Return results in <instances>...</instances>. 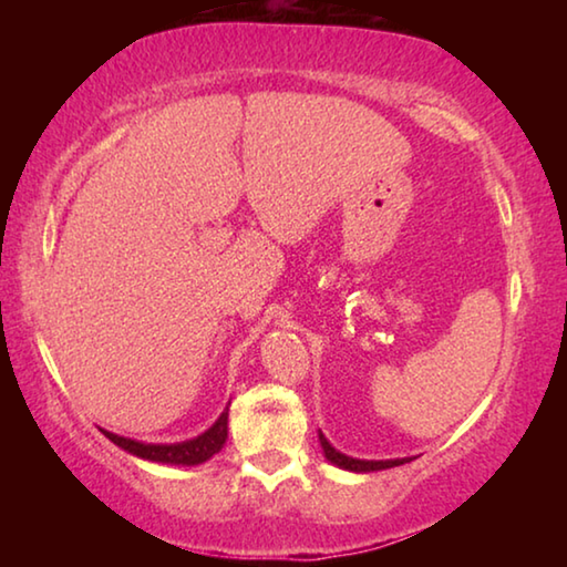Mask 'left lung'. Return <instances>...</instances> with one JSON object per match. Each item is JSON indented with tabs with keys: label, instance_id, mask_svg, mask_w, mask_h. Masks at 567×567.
<instances>
[{
	"label": "left lung",
	"instance_id": "1",
	"mask_svg": "<svg viewBox=\"0 0 567 567\" xmlns=\"http://www.w3.org/2000/svg\"><path fill=\"white\" fill-rule=\"evenodd\" d=\"M320 443L324 450V457H328L330 463H334L338 467H344V470H352V473H372V470H388V467H395L402 463H410L408 457H402V460H354V457H348V455L338 453V450L328 443V437H324L322 433H320Z\"/></svg>",
	"mask_w": 567,
	"mask_h": 567
}]
</instances>
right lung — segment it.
I'll list each match as a JSON object with an SVG mask.
<instances>
[{"label":"right lung","instance_id":"obj_1","mask_svg":"<svg viewBox=\"0 0 567 567\" xmlns=\"http://www.w3.org/2000/svg\"><path fill=\"white\" fill-rule=\"evenodd\" d=\"M114 445H120L127 453L137 455L142 460H152V463H167V465H199L205 460L219 453L227 440V410L219 415L213 427L207 430L195 440H187V443H175V445H147V443H137V440L130 437H120L110 433V430H102Z\"/></svg>","mask_w":567,"mask_h":567}]
</instances>
